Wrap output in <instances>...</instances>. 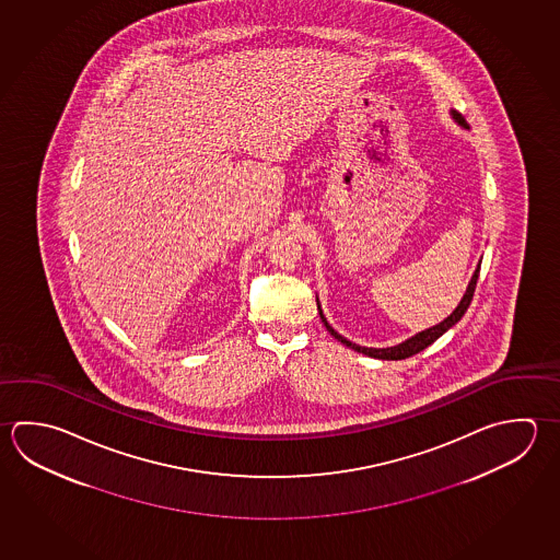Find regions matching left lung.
I'll use <instances>...</instances> for the list:
<instances>
[{
  "label": "left lung",
  "instance_id": "8db88e82",
  "mask_svg": "<svg viewBox=\"0 0 560 560\" xmlns=\"http://www.w3.org/2000/svg\"><path fill=\"white\" fill-rule=\"evenodd\" d=\"M454 118H456V120H458L462 126H468L466 120L462 118V114L454 113ZM478 276L479 266L478 270H476L474 276H471V282H469L468 290H466V294H464V298H462V302H459L458 307L452 312V316L446 317L442 324L430 327V329L422 331V334H418V336L410 337V339L405 341V343H400V346L397 347H387V349L361 347L357 346V343H351V341H347L346 337L339 336L336 329L327 324L326 317H324L322 310H319V305H317V310H319V317H322L324 326L327 327V331H329L331 336L336 337L337 341H341L343 346L349 347V349H355L357 353H363V355L375 357V359H385V361H398V359H407V357L417 355V353H420L422 349H427L428 346H432V343H434L438 337L442 336V334H446L450 327L454 326V324H458L459 319H462V316L468 312L469 304H471V298H474L476 285H478Z\"/></svg>",
  "mask_w": 560,
  "mask_h": 560
}]
</instances>
